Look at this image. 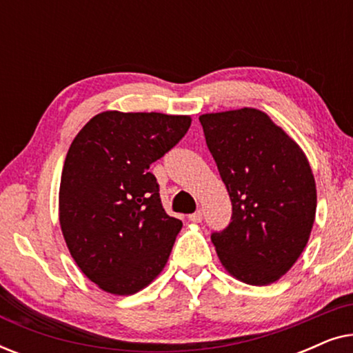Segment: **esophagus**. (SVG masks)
<instances>
[{"label": "esophagus", "mask_w": 353, "mask_h": 353, "mask_svg": "<svg viewBox=\"0 0 353 353\" xmlns=\"http://www.w3.org/2000/svg\"><path fill=\"white\" fill-rule=\"evenodd\" d=\"M188 219H190V221H192V223H201V221H202V212L197 210V212H194V214H191L190 216H188Z\"/></svg>", "instance_id": "obj_1"}]
</instances>
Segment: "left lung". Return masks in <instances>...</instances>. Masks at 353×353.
Instances as JSON below:
<instances>
[{
  "instance_id": "8db88e82",
  "label": "left lung",
  "mask_w": 353,
  "mask_h": 353,
  "mask_svg": "<svg viewBox=\"0 0 353 353\" xmlns=\"http://www.w3.org/2000/svg\"><path fill=\"white\" fill-rule=\"evenodd\" d=\"M207 148L228 190L233 216L212 234L231 276L268 286L286 274L310 239L316 185L302 148L262 110L202 114Z\"/></svg>"
}]
</instances>
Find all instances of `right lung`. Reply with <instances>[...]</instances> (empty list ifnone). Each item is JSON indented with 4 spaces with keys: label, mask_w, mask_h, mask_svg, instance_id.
<instances>
[{
    "label": "right lung",
    "mask_w": 353,
    "mask_h": 353,
    "mask_svg": "<svg viewBox=\"0 0 353 353\" xmlns=\"http://www.w3.org/2000/svg\"><path fill=\"white\" fill-rule=\"evenodd\" d=\"M190 125V115L105 110L72 141L59 223L72 259L104 292L132 296L165 268L183 223L163 210L149 165Z\"/></svg>",
    "instance_id": "1"
}]
</instances>
